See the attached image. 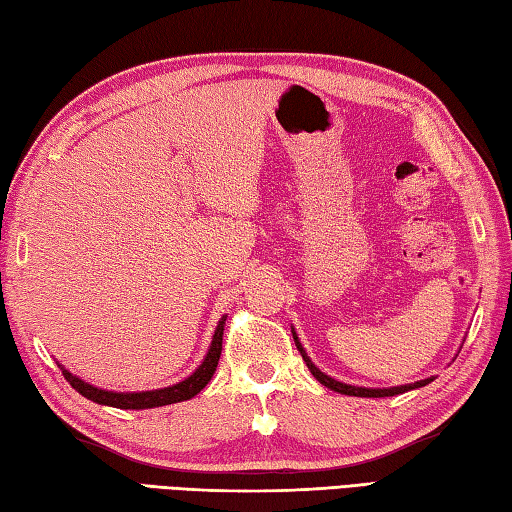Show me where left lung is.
<instances>
[{"label":"left lung","instance_id":"left-lung-1","mask_svg":"<svg viewBox=\"0 0 512 512\" xmlns=\"http://www.w3.org/2000/svg\"><path fill=\"white\" fill-rule=\"evenodd\" d=\"M292 336H294V343H296V347H298V352H301V356H303L305 365H307V368H310V372L314 374V379H316L318 383H323L325 388H330V390L339 392V394H347V397H368V399L394 397V394H403V392H408V390H417V388H423V385H428L430 381H435V376H428V379H421V381H414V383H406V385H394V388H359V385L343 383V381L334 379V376L325 374V372H321V370L316 368L314 361L310 359V356H307L305 347H303L301 339H298V334H296L294 327H292Z\"/></svg>","mask_w":512,"mask_h":512}]
</instances>
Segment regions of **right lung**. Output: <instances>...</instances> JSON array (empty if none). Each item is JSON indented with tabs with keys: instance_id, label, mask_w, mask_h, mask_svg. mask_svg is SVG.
<instances>
[{
	"instance_id": "1",
	"label": "right lung",
	"mask_w": 512,
	"mask_h": 512,
	"mask_svg": "<svg viewBox=\"0 0 512 512\" xmlns=\"http://www.w3.org/2000/svg\"><path fill=\"white\" fill-rule=\"evenodd\" d=\"M225 321L227 314L220 316V321L216 325L214 339H211L209 350L205 354V359L198 365V368L191 372L187 379H182L180 383L167 385V388H158V390H142V392H113V390H102L95 388V385L82 381L80 376L71 374L64 368L62 363L60 370L64 374V379L69 381L73 388L93 403H100V406H109V408H120V410H149V408H160V406H171V403H180V401H189L194 399L196 394L205 388V385L211 381L216 368H218V359L220 352H223V332H225Z\"/></svg>"
}]
</instances>
